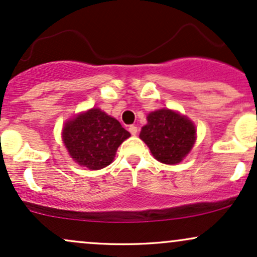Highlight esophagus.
Instances as JSON below:
<instances>
[{
  "label": "esophagus",
  "mask_w": 257,
  "mask_h": 257,
  "mask_svg": "<svg viewBox=\"0 0 257 257\" xmlns=\"http://www.w3.org/2000/svg\"><path fill=\"white\" fill-rule=\"evenodd\" d=\"M129 132H131L132 135H137L138 134V126L131 125L129 126Z\"/></svg>",
  "instance_id": "obj_1"
}]
</instances>
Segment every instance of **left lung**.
Segmentation results:
<instances>
[{"mask_svg": "<svg viewBox=\"0 0 257 257\" xmlns=\"http://www.w3.org/2000/svg\"><path fill=\"white\" fill-rule=\"evenodd\" d=\"M196 135L192 120L179 112L162 108L149 113L140 139L157 161L173 166L180 163L192 150Z\"/></svg>", "mask_w": 257, "mask_h": 257, "instance_id": "8db88e82", "label": "left lung"}]
</instances>
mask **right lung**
I'll return each mask as SVG.
<instances>
[{"label":"right lung","instance_id":"1","mask_svg":"<svg viewBox=\"0 0 257 257\" xmlns=\"http://www.w3.org/2000/svg\"><path fill=\"white\" fill-rule=\"evenodd\" d=\"M131 137L120 123L100 108L79 113L65 123L63 141L79 166L99 170L112 163L120 144Z\"/></svg>","mask_w":257,"mask_h":257}]
</instances>
